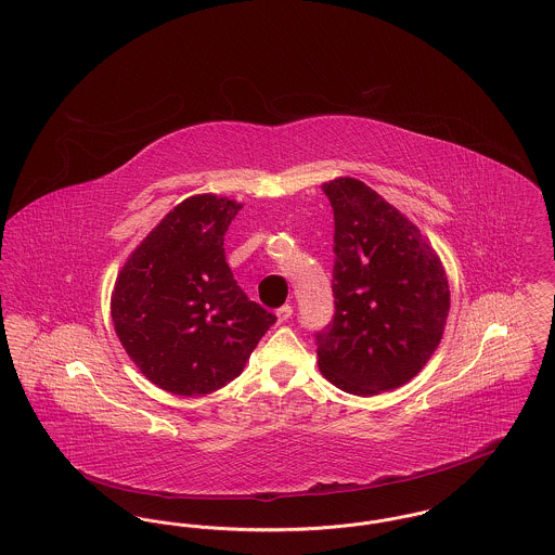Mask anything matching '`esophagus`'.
<instances>
[{
  "mask_svg": "<svg viewBox=\"0 0 555 555\" xmlns=\"http://www.w3.org/2000/svg\"><path fill=\"white\" fill-rule=\"evenodd\" d=\"M291 317H293V308H291V306H283V308H279V310H276V320H279V324L287 322Z\"/></svg>",
  "mask_w": 555,
  "mask_h": 555,
  "instance_id": "obj_1",
  "label": "esophagus"
}]
</instances>
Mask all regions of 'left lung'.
I'll list each match as a JSON object with an SVG mask.
<instances>
[{
	"instance_id": "left-lung-1",
	"label": "left lung",
	"mask_w": 555,
	"mask_h": 555,
	"mask_svg": "<svg viewBox=\"0 0 555 555\" xmlns=\"http://www.w3.org/2000/svg\"><path fill=\"white\" fill-rule=\"evenodd\" d=\"M335 214V318L318 333V369L351 396L410 383L443 339L448 274L421 229L351 177L322 185Z\"/></svg>"
}]
</instances>
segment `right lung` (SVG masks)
Masks as SVG:
<instances>
[{
	"instance_id": "add662e5",
	"label": "right lung",
	"mask_w": 555,
	"mask_h": 555,
	"mask_svg": "<svg viewBox=\"0 0 555 555\" xmlns=\"http://www.w3.org/2000/svg\"><path fill=\"white\" fill-rule=\"evenodd\" d=\"M243 208L214 193L168 211L120 268L109 312L132 364L175 396L237 378L276 318L238 289L224 235Z\"/></svg>"
}]
</instances>
